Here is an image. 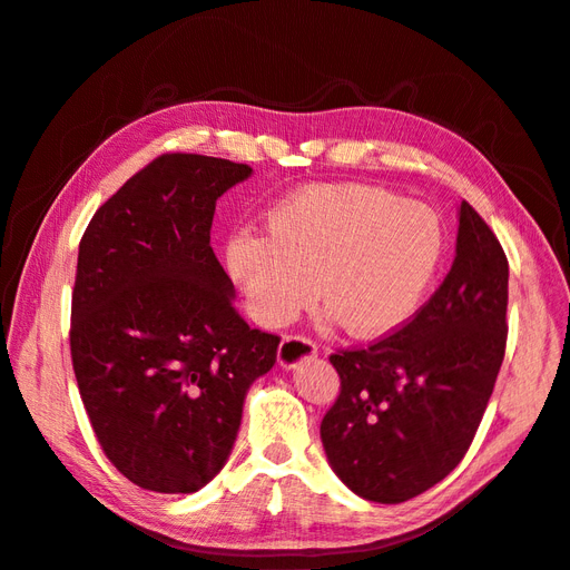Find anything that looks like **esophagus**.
Wrapping results in <instances>:
<instances>
[{
  "instance_id": "obj_1",
  "label": "esophagus",
  "mask_w": 570,
  "mask_h": 570,
  "mask_svg": "<svg viewBox=\"0 0 570 570\" xmlns=\"http://www.w3.org/2000/svg\"><path fill=\"white\" fill-rule=\"evenodd\" d=\"M316 356V344L309 337L303 335H286L279 344L277 352V361L282 367H295L301 365L303 361H309Z\"/></svg>"
}]
</instances>
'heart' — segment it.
Masks as SVG:
<instances>
[{
  "instance_id": "b5f03b06",
  "label": "heart",
  "mask_w": 570,
  "mask_h": 570,
  "mask_svg": "<svg viewBox=\"0 0 570 570\" xmlns=\"http://www.w3.org/2000/svg\"><path fill=\"white\" fill-rule=\"evenodd\" d=\"M440 218L363 184H316L267 216V235L235 230L226 267L263 326L288 324L318 298L361 340L405 326L442 261Z\"/></svg>"
}]
</instances>
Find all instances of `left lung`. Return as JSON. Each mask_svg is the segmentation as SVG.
<instances>
[{"instance_id":"left-lung-1","label":"left lung","mask_w":570,"mask_h":570,"mask_svg":"<svg viewBox=\"0 0 570 570\" xmlns=\"http://www.w3.org/2000/svg\"><path fill=\"white\" fill-rule=\"evenodd\" d=\"M505 252L463 200L456 256L431 301L393 335L331 356L340 395L321 442L361 499L410 501L461 463L505 356Z\"/></svg>"}]
</instances>
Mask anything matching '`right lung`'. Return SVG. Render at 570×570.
<instances>
[{
  "label": "right lung",
  "instance_id": "1",
  "mask_svg": "<svg viewBox=\"0 0 570 570\" xmlns=\"http://www.w3.org/2000/svg\"><path fill=\"white\" fill-rule=\"evenodd\" d=\"M252 167L148 163L95 212L71 293L73 375L107 459L141 489L193 493L228 461L279 337L249 328L209 244L216 200Z\"/></svg>",
  "mask_w": 570,
  "mask_h": 570
}]
</instances>
